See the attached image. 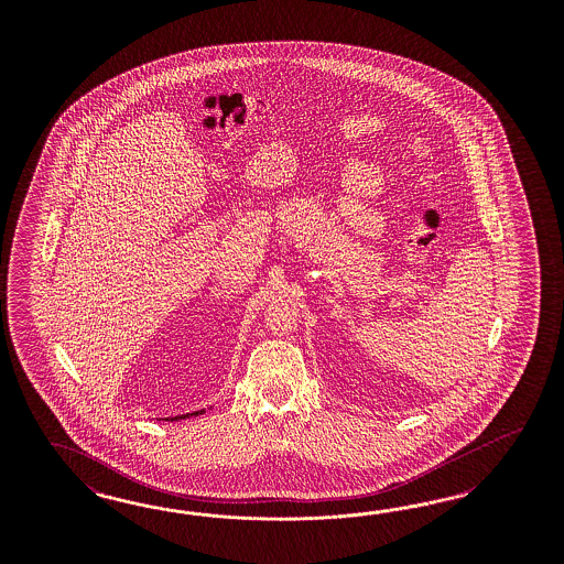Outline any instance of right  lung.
Listing matches in <instances>:
<instances>
[{"label":"right lung","mask_w":564,"mask_h":564,"mask_svg":"<svg viewBox=\"0 0 564 564\" xmlns=\"http://www.w3.org/2000/svg\"><path fill=\"white\" fill-rule=\"evenodd\" d=\"M205 411L206 410L194 411V413H184V415H175V417H165V420H167V422H177V420H188V417H192V415L196 417V415H200V413H205Z\"/></svg>","instance_id":"1"}]
</instances>
